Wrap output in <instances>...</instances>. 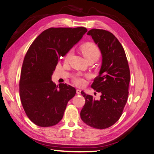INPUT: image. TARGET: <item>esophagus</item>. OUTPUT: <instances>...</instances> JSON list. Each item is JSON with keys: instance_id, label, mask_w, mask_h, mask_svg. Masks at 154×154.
Listing matches in <instances>:
<instances>
[{"instance_id": "obj_1", "label": "esophagus", "mask_w": 154, "mask_h": 154, "mask_svg": "<svg viewBox=\"0 0 154 154\" xmlns=\"http://www.w3.org/2000/svg\"><path fill=\"white\" fill-rule=\"evenodd\" d=\"M76 93H77V94H81V91L80 89H77V91H76Z\"/></svg>"}]
</instances>
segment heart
<instances>
[{
	"label": "heart",
	"instance_id": "heart-1",
	"mask_svg": "<svg viewBox=\"0 0 154 154\" xmlns=\"http://www.w3.org/2000/svg\"><path fill=\"white\" fill-rule=\"evenodd\" d=\"M81 51L88 61L90 60H97L100 55V51L97 45L93 42H88L83 44L81 46ZM73 53V50L71 49L66 53L65 57V61H68ZM73 83L77 86H83L85 84L84 79L82 75H78L73 76L72 78Z\"/></svg>",
	"mask_w": 154,
	"mask_h": 154
}]
</instances>
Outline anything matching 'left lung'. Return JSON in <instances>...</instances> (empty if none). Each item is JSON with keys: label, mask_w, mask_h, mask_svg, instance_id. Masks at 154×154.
<instances>
[{"label": "left lung", "mask_w": 154, "mask_h": 154, "mask_svg": "<svg viewBox=\"0 0 154 154\" xmlns=\"http://www.w3.org/2000/svg\"><path fill=\"white\" fill-rule=\"evenodd\" d=\"M88 35L98 44L103 57L99 75L91 85L101 95L98 101L81 92L86 102L81 117L88 126L103 129L112 126L122 114L129 95L130 70L122 45L113 33L93 28Z\"/></svg>", "instance_id": "left-lung-1"}]
</instances>
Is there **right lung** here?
<instances>
[{
	"instance_id": "1",
	"label": "right lung",
	"mask_w": 154,
	"mask_h": 154,
	"mask_svg": "<svg viewBox=\"0 0 154 154\" xmlns=\"http://www.w3.org/2000/svg\"><path fill=\"white\" fill-rule=\"evenodd\" d=\"M88 30L85 27L49 28L33 41L25 56L19 82L20 100L30 120L50 127L63 117L76 90L70 85L56 86L51 79L58 61Z\"/></svg>"
}]
</instances>
